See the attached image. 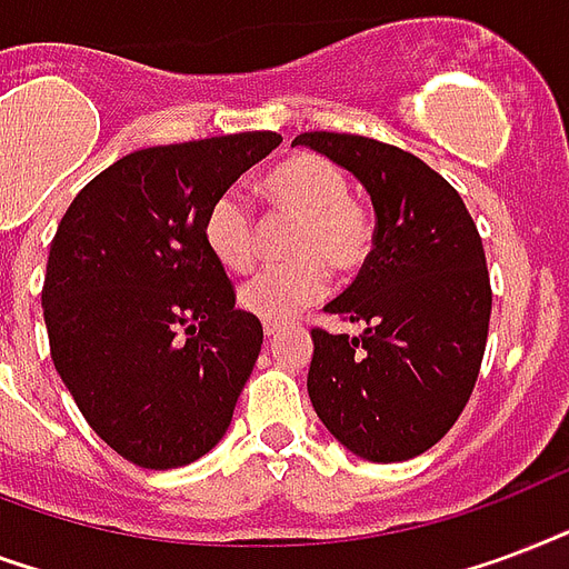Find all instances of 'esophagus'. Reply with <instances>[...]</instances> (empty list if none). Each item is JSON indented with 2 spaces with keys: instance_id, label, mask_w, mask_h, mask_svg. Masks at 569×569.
I'll list each match as a JSON object with an SVG mask.
<instances>
[{
  "instance_id": "obj_1",
  "label": "esophagus",
  "mask_w": 569,
  "mask_h": 569,
  "mask_svg": "<svg viewBox=\"0 0 569 569\" xmlns=\"http://www.w3.org/2000/svg\"><path fill=\"white\" fill-rule=\"evenodd\" d=\"M281 332H284V326L281 323H263V335H267V338H276V335Z\"/></svg>"
}]
</instances>
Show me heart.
Wrapping results in <instances>:
<instances>
[{"label": "heart", "mask_w": 569, "mask_h": 569, "mask_svg": "<svg viewBox=\"0 0 569 569\" xmlns=\"http://www.w3.org/2000/svg\"><path fill=\"white\" fill-rule=\"evenodd\" d=\"M263 198L297 222L288 254L293 263L258 272L240 288V306L267 323H288L329 288V270L353 276L373 252V219L356 198L345 169L320 153H290L261 180ZM207 252L228 272L252 270L258 222L240 192H222L201 224Z\"/></svg>", "instance_id": "b5f03b06"}]
</instances>
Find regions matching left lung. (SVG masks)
Masks as SVG:
<instances>
[{
    "label": "left lung",
    "mask_w": 569,
    "mask_h": 569,
    "mask_svg": "<svg viewBox=\"0 0 569 569\" xmlns=\"http://www.w3.org/2000/svg\"><path fill=\"white\" fill-rule=\"evenodd\" d=\"M371 196L373 252L326 315L359 335L311 329V407L338 442L371 463L433 448L472 398L490 332V272L457 189L395 144L302 133Z\"/></svg>",
    "instance_id": "left-lung-1"
}]
</instances>
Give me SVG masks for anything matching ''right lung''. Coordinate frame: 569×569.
<instances>
[{"label": "right lung", "mask_w": 569, "mask_h": 569, "mask_svg": "<svg viewBox=\"0 0 569 569\" xmlns=\"http://www.w3.org/2000/svg\"><path fill=\"white\" fill-rule=\"evenodd\" d=\"M279 142L234 133L127 153L52 237L41 293L52 365L91 430L142 469L204 457L258 362L261 320L234 308L201 224Z\"/></svg>", "instance_id": "1"}]
</instances>
